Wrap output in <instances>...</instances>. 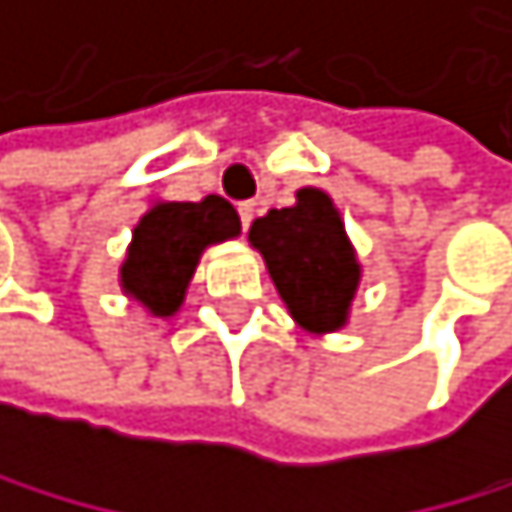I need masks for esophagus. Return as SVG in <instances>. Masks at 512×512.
Instances as JSON below:
<instances>
[{
    "mask_svg": "<svg viewBox=\"0 0 512 512\" xmlns=\"http://www.w3.org/2000/svg\"><path fill=\"white\" fill-rule=\"evenodd\" d=\"M237 212H240V221H243V231H250V224L256 218V202H240Z\"/></svg>",
    "mask_w": 512,
    "mask_h": 512,
    "instance_id": "34e87169",
    "label": "esophagus"
}]
</instances>
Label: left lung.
<instances>
[{
    "label": "left lung",
    "mask_w": 512,
    "mask_h": 512,
    "mask_svg": "<svg viewBox=\"0 0 512 512\" xmlns=\"http://www.w3.org/2000/svg\"><path fill=\"white\" fill-rule=\"evenodd\" d=\"M250 246L300 329L326 335L348 326L364 269L329 193L297 189L294 205L253 221Z\"/></svg>",
    "instance_id": "8db88e82"
}]
</instances>
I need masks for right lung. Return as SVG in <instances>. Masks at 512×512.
Masks as SVG:
<instances>
[{
	"mask_svg": "<svg viewBox=\"0 0 512 512\" xmlns=\"http://www.w3.org/2000/svg\"><path fill=\"white\" fill-rule=\"evenodd\" d=\"M240 237L237 208L221 196L199 202L154 199L135 221L120 262V288L148 316H177L208 246Z\"/></svg>",
	"mask_w": 512,
	"mask_h": 512,
	"instance_id": "1",
	"label": "right lung"
}]
</instances>
